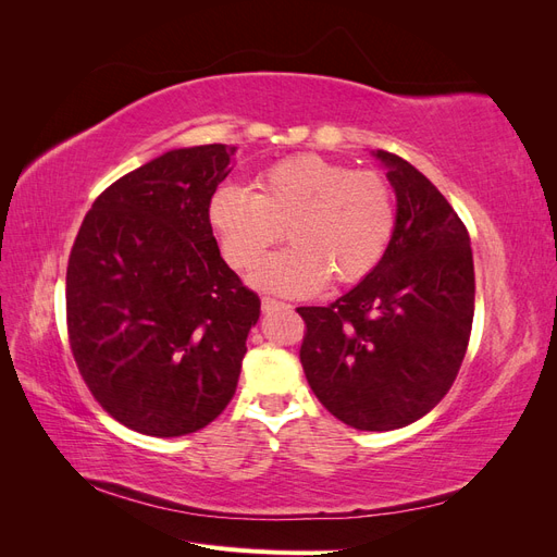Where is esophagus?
Segmentation results:
<instances>
[{"label": "esophagus", "instance_id": "esophagus-1", "mask_svg": "<svg viewBox=\"0 0 557 557\" xmlns=\"http://www.w3.org/2000/svg\"><path fill=\"white\" fill-rule=\"evenodd\" d=\"M276 309H290V305H285V301L281 299H274V297H262V311H276Z\"/></svg>", "mask_w": 557, "mask_h": 557}]
</instances>
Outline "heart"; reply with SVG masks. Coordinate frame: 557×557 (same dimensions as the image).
Listing matches in <instances>:
<instances>
[{
  "mask_svg": "<svg viewBox=\"0 0 557 557\" xmlns=\"http://www.w3.org/2000/svg\"><path fill=\"white\" fill-rule=\"evenodd\" d=\"M209 225L239 272H252L285 230L293 246L269 260L256 281L283 295H309L330 276L356 283L374 272L393 242L397 209L383 174L305 153L269 164L248 190L218 188Z\"/></svg>",
  "mask_w": 557,
  "mask_h": 557,
  "instance_id": "obj_1",
  "label": "heart"
}]
</instances>
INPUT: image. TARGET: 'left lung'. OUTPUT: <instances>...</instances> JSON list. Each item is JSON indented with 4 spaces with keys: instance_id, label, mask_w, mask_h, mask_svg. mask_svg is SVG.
Listing matches in <instances>:
<instances>
[{
    "instance_id": "obj_1",
    "label": "left lung",
    "mask_w": 557,
    "mask_h": 557,
    "mask_svg": "<svg viewBox=\"0 0 557 557\" xmlns=\"http://www.w3.org/2000/svg\"><path fill=\"white\" fill-rule=\"evenodd\" d=\"M397 195L393 242L374 272L327 307H299V360L311 391L342 423L385 432L444 399L465 360L474 320L469 232L413 164L387 150Z\"/></svg>"
}]
</instances>
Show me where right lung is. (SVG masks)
<instances>
[{"label": "right lung", "instance_id": "1", "mask_svg": "<svg viewBox=\"0 0 557 557\" xmlns=\"http://www.w3.org/2000/svg\"><path fill=\"white\" fill-rule=\"evenodd\" d=\"M232 153L178 148L117 178L72 246V356L99 407L134 432H197L237 391L260 297L225 264L209 225Z\"/></svg>", "mask_w": 557, "mask_h": 557}]
</instances>
